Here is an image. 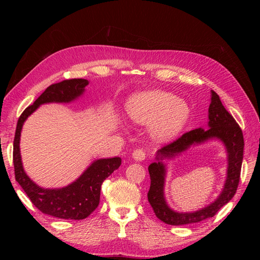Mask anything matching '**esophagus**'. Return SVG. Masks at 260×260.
<instances>
[{
    "mask_svg": "<svg viewBox=\"0 0 260 260\" xmlns=\"http://www.w3.org/2000/svg\"><path fill=\"white\" fill-rule=\"evenodd\" d=\"M132 157H133V158H135L137 161H142V160H144V159H145L146 153H145L144 149H142V148H138V149H136L135 152H133Z\"/></svg>",
    "mask_w": 260,
    "mask_h": 260,
    "instance_id": "esophagus-1",
    "label": "esophagus"
}]
</instances>
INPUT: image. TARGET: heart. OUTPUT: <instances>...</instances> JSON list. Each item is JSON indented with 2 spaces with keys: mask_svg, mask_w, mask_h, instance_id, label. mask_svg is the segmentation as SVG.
I'll use <instances>...</instances> for the list:
<instances>
[{
  "mask_svg": "<svg viewBox=\"0 0 260 260\" xmlns=\"http://www.w3.org/2000/svg\"><path fill=\"white\" fill-rule=\"evenodd\" d=\"M127 114L138 124H152L155 140L165 142L178 136L190 116V108L175 94L164 91L140 92L128 100Z\"/></svg>",
  "mask_w": 260,
  "mask_h": 260,
  "instance_id": "1",
  "label": "heart"
}]
</instances>
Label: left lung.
I'll return each mask as SVG.
<instances>
[{
  "label": "left lung",
  "mask_w": 260,
  "mask_h": 260,
  "mask_svg": "<svg viewBox=\"0 0 260 260\" xmlns=\"http://www.w3.org/2000/svg\"><path fill=\"white\" fill-rule=\"evenodd\" d=\"M208 113L209 129L203 130L202 128H199L185 132L177 140L164 145L157 152V161L148 166L151 186H149V191L147 193V199L157 218L167 224L181 225L195 223L214 217L220 208L231 201L238 190L244 151L243 132L232 115L224 108L219 95L215 91H211V103L209 105ZM212 137L221 139L225 143L228 152V162H230L228 177L222 194L214 203L198 212H174L168 207L163 198V183L166 170L161 160L166 156H173L185 150L192 144L201 143Z\"/></svg>",
  "instance_id": "1"
}]
</instances>
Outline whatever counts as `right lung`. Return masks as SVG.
Wrapping results in <instances>:
<instances>
[{"label": "right lung", "mask_w": 260, "mask_h": 260, "mask_svg": "<svg viewBox=\"0 0 260 260\" xmlns=\"http://www.w3.org/2000/svg\"><path fill=\"white\" fill-rule=\"evenodd\" d=\"M89 84L85 79H69L51 84L32 105L28 106L17 121L14 138L13 162L16 179L31 203L43 214L59 219L81 220L96 209L100 203L101 185L121 165L120 157L99 159L86 169L79 179L66 187L48 190L38 186L23 171L19 151L20 131L25 120L44 103H68L80 96Z\"/></svg>", "instance_id": "right-lung-1"}]
</instances>
